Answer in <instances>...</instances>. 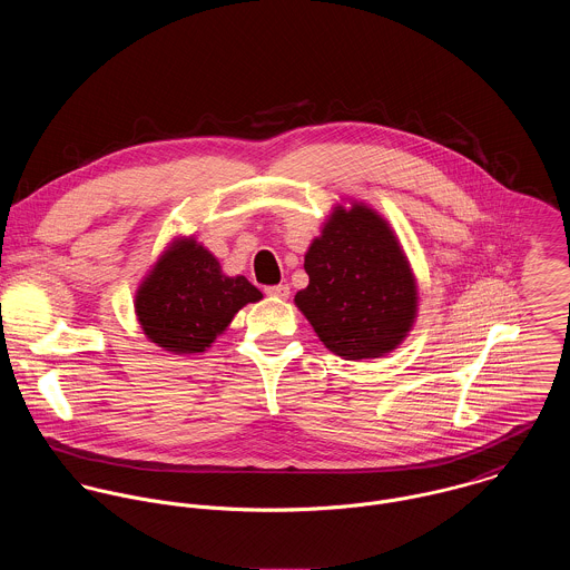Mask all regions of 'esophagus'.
Returning <instances> with one entry per match:
<instances>
[{"label": "esophagus", "mask_w": 570, "mask_h": 570, "mask_svg": "<svg viewBox=\"0 0 570 570\" xmlns=\"http://www.w3.org/2000/svg\"><path fill=\"white\" fill-rule=\"evenodd\" d=\"M265 294H267V296H274V298H281V301H287V298H289V285H274V287H267Z\"/></svg>", "instance_id": "34e87169"}]
</instances>
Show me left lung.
Wrapping results in <instances>:
<instances>
[{
    "instance_id": "left-lung-1",
    "label": "left lung",
    "mask_w": 570,
    "mask_h": 570,
    "mask_svg": "<svg viewBox=\"0 0 570 570\" xmlns=\"http://www.w3.org/2000/svg\"><path fill=\"white\" fill-rule=\"evenodd\" d=\"M348 204L333 206L305 252L309 285L294 303L331 353L373 360L406 340L419 289L393 226L368 204Z\"/></svg>"
}]
</instances>
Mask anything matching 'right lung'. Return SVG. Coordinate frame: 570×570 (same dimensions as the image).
Returning <instances> with one entry per match:
<instances>
[{
    "label": "right lung",
    "mask_w": 570,
    "mask_h": 570,
    "mask_svg": "<svg viewBox=\"0 0 570 570\" xmlns=\"http://www.w3.org/2000/svg\"><path fill=\"white\" fill-rule=\"evenodd\" d=\"M261 298L245 276L224 274L217 256L190 235L164 247L140 281L134 307L149 342L175 355H195Z\"/></svg>",
    "instance_id": "1"
}]
</instances>
